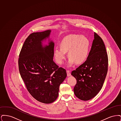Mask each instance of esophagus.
I'll return each mask as SVG.
<instances>
[{
  "mask_svg": "<svg viewBox=\"0 0 121 121\" xmlns=\"http://www.w3.org/2000/svg\"><path fill=\"white\" fill-rule=\"evenodd\" d=\"M67 76H68V77H69V76H71V73H70V71H69V70H67Z\"/></svg>",
  "mask_w": 121,
  "mask_h": 121,
  "instance_id": "obj_1",
  "label": "esophagus"
}]
</instances>
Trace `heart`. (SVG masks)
I'll return each mask as SVG.
<instances>
[{"mask_svg":"<svg viewBox=\"0 0 121 121\" xmlns=\"http://www.w3.org/2000/svg\"><path fill=\"white\" fill-rule=\"evenodd\" d=\"M90 46V41L86 36L69 35L61 41V48L57 47L54 49V58L58 64H62L66 58V52H68L69 67H72L75 62L78 64L82 63L88 56Z\"/></svg>","mask_w":121,"mask_h":121,"instance_id":"heart-1","label":"heart"}]
</instances>
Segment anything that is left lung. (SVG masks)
Wrapping results in <instances>:
<instances>
[{"label":"left lung","mask_w":121,"mask_h":121,"mask_svg":"<svg viewBox=\"0 0 121 121\" xmlns=\"http://www.w3.org/2000/svg\"><path fill=\"white\" fill-rule=\"evenodd\" d=\"M91 50L86 61L71 74L77 80L73 91L80 100L87 101L96 96L104 84L108 69V57L104 41L94 33Z\"/></svg>","instance_id":"left-lung-1"}]
</instances>
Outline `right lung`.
Here are the masks:
<instances>
[{"mask_svg": "<svg viewBox=\"0 0 121 121\" xmlns=\"http://www.w3.org/2000/svg\"><path fill=\"white\" fill-rule=\"evenodd\" d=\"M51 30L33 33L24 42L18 59V69L30 94L36 100L51 104L57 98L59 86L67 77L66 71L53 60L54 43L49 40Z\"/></svg>", "mask_w": 121, "mask_h": 121, "instance_id": "obj_1", "label": "right lung"}]
</instances>
